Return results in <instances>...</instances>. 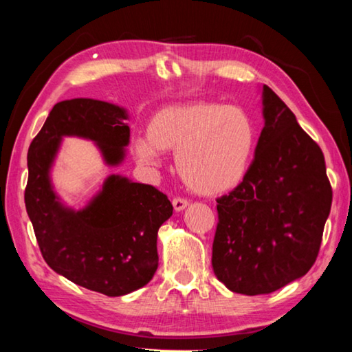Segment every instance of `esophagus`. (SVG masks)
Masks as SVG:
<instances>
[{"label":"esophagus","instance_id":"1","mask_svg":"<svg viewBox=\"0 0 352 352\" xmlns=\"http://www.w3.org/2000/svg\"><path fill=\"white\" fill-rule=\"evenodd\" d=\"M172 206H174L175 212H180V210L188 207V201L185 197H174V201H172Z\"/></svg>","mask_w":352,"mask_h":352}]
</instances>
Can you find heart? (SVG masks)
Masks as SVG:
<instances>
[{
  "label": "heart",
  "instance_id": "heart-1",
  "mask_svg": "<svg viewBox=\"0 0 352 352\" xmlns=\"http://www.w3.org/2000/svg\"><path fill=\"white\" fill-rule=\"evenodd\" d=\"M256 148V126L243 109L218 102L174 104L151 115L146 138L134 139L135 158L158 164L175 151V167L192 192L218 196L240 185Z\"/></svg>",
  "mask_w": 352,
  "mask_h": 352
}]
</instances>
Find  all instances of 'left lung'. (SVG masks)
Segmentation results:
<instances>
[{
	"instance_id": "1",
	"label": "left lung",
	"mask_w": 352,
	"mask_h": 352,
	"mask_svg": "<svg viewBox=\"0 0 352 352\" xmlns=\"http://www.w3.org/2000/svg\"><path fill=\"white\" fill-rule=\"evenodd\" d=\"M265 124L245 178L217 199L212 265L228 289L270 294L311 269L332 206L322 150L264 85Z\"/></svg>"
}]
</instances>
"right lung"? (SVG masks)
<instances>
[{
  "mask_svg": "<svg viewBox=\"0 0 352 352\" xmlns=\"http://www.w3.org/2000/svg\"><path fill=\"white\" fill-rule=\"evenodd\" d=\"M128 115L113 104L77 98L55 104L28 150L25 206L42 258L76 285L118 297L145 286L158 269V229L172 214L164 192L110 175L88 207H63L49 170L63 135L91 139L107 164L124 158Z\"/></svg>",
  "mask_w": 352,
  "mask_h": 352,
  "instance_id": "right-lung-1",
  "label": "right lung"
}]
</instances>
